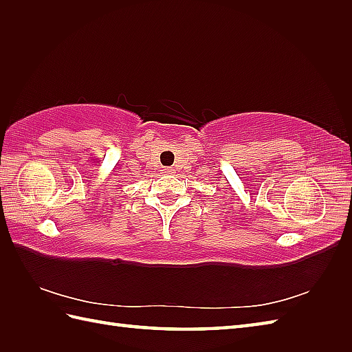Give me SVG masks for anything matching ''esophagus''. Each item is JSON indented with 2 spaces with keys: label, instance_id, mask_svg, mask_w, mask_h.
Wrapping results in <instances>:
<instances>
[{
  "label": "esophagus",
  "instance_id": "obj_1",
  "mask_svg": "<svg viewBox=\"0 0 352 352\" xmlns=\"http://www.w3.org/2000/svg\"><path fill=\"white\" fill-rule=\"evenodd\" d=\"M162 172L164 175H168V174H172V168H163L162 169Z\"/></svg>",
  "mask_w": 352,
  "mask_h": 352
}]
</instances>
